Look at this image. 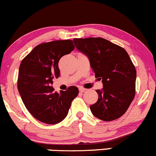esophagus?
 Masks as SVG:
<instances>
[{
    "label": "esophagus",
    "mask_w": 156,
    "mask_h": 156,
    "mask_svg": "<svg viewBox=\"0 0 156 156\" xmlns=\"http://www.w3.org/2000/svg\"><path fill=\"white\" fill-rule=\"evenodd\" d=\"M86 89H84V88H83V87H80L79 88V91L81 92H84L85 91H86Z\"/></svg>",
    "instance_id": "obj_1"
}]
</instances>
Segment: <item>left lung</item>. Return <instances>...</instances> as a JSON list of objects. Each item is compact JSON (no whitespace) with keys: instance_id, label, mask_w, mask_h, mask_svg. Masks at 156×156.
Here are the masks:
<instances>
[{"instance_id":"1","label":"left lung","mask_w":156,"mask_h":156,"mask_svg":"<svg viewBox=\"0 0 156 156\" xmlns=\"http://www.w3.org/2000/svg\"><path fill=\"white\" fill-rule=\"evenodd\" d=\"M78 50L89 58L95 78L103 89L96 90L98 99L90 106L98 119L110 121L121 117L136 94V70L124 48L102 37L74 38Z\"/></svg>"}]
</instances>
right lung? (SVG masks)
<instances>
[{
    "instance_id": "add662e5",
    "label": "right lung",
    "mask_w": 156,
    "mask_h": 156,
    "mask_svg": "<svg viewBox=\"0 0 156 156\" xmlns=\"http://www.w3.org/2000/svg\"><path fill=\"white\" fill-rule=\"evenodd\" d=\"M74 49L71 40L43 43L34 48L20 63L18 91L26 108L43 123L55 124L62 121L79 92L75 86L59 93L52 87L53 78L60 76L59 60Z\"/></svg>"
}]
</instances>
